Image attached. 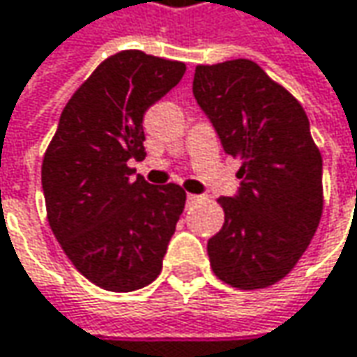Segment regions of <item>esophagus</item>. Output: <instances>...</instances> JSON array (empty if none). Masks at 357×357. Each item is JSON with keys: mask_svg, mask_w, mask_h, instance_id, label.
<instances>
[{"mask_svg": "<svg viewBox=\"0 0 357 357\" xmlns=\"http://www.w3.org/2000/svg\"><path fill=\"white\" fill-rule=\"evenodd\" d=\"M187 201H189V203H195V201H199V197H197V195H191V192H189V195H187Z\"/></svg>", "mask_w": 357, "mask_h": 357, "instance_id": "1", "label": "esophagus"}]
</instances>
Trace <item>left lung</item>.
Listing matches in <instances>:
<instances>
[{"label": "left lung", "mask_w": 357, "mask_h": 357, "mask_svg": "<svg viewBox=\"0 0 357 357\" xmlns=\"http://www.w3.org/2000/svg\"><path fill=\"white\" fill-rule=\"evenodd\" d=\"M192 95L223 150L240 158L242 187L219 197L225 223L207 242L217 278L266 289L301 260L323 213V158L303 105L248 59L195 68Z\"/></svg>", "instance_id": "left-lung-1"}]
</instances>
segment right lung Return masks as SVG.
Returning <instances> with one entry per match:
<instances>
[{
    "instance_id": "obj_1",
    "label": "right lung",
    "mask_w": 357,
    "mask_h": 357,
    "mask_svg": "<svg viewBox=\"0 0 357 357\" xmlns=\"http://www.w3.org/2000/svg\"><path fill=\"white\" fill-rule=\"evenodd\" d=\"M187 66L142 50L105 59L75 91L42 160L46 215L64 254L112 293L148 287L187 192L152 187L130 168L144 160V114L183 79Z\"/></svg>"
}]
</instances>
